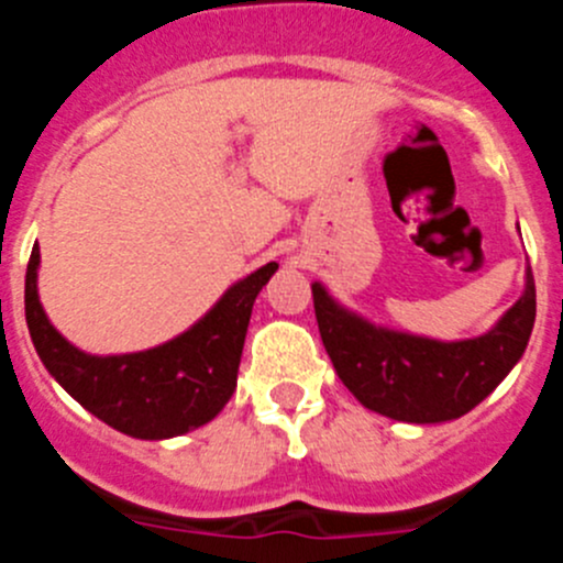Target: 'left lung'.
<instances>
[{
	"instance_id": "obj_1",
	"label": "left lung",
	"mask_w": 563,
	"mask_h": 563,
	"mask_svg": "<svg viewBox=\"0 0 563 563\" xmlns=\"http://www.w3.org/2000/svg\"><path fill=\"white\" fill-rule=\"evenodd\" d=\"M318 332L343 386L361 406L402 422H449L479 406L525 355L536 321V282L487 332L462 341L389 330L346 310L312 282Z\"/></svg>"
}]
</instances>
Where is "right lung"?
Instances as JSON below:
<instances>
[{
	"instance_id": "1",
	"label": "right lung",
	"mask_w": 563,
	"mask_h": 563,
	"mask_svg": "<svg viewBox=\"0 0 563 563\" xmlns=\"http://www.w3.org/2000/svg\"><path fill=\"white\" fill-rule=\"evenodd\" d=\"M38 245L24 276V318L44 369L69 397L121 434L168 440L200 429L225 409L236 389L251 310L276 262L228 287L206 316L172 341L126 355H89L56 327L38 301Z\"/></svg>"
}]
</instances>
